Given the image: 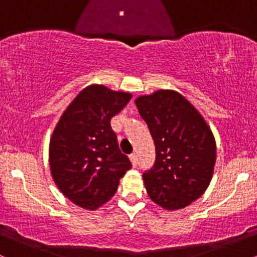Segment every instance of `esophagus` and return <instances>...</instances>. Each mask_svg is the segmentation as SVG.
<instances>
[{"label": "esophagus", "instance_id": "1", "mask_svg": "<svg viewBox=\"0 0 257 257\" xmlns=\"http://www.w3.org/2000/svg\"><path fill=\"white\" fill-rule=\"evenodd\" d=\"M129 158H131L133 166H134V167L137 166V164H138V156H137V153H132V155L129 156Z\"/></svg>", "mask_w": 257, "mask_h": 257}]
</instances>
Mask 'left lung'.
Returning <instances> with one entry per match:
<instances>
[{
	"instance_id": "obj_1",
	"label": "left lung",
	"mask_w": 257,
	"mask_h": 257,
	"mask_svg": "<svg viewBox=\"0 0 257 257\" xmlns=\"http://www.w3.org/2000/svg\"><path fill=\"white\" fill-rule=\"evenodd\" d=\"M156 146L153 167L143 174L156 204L176 210L198 199L213 176L216 144L194 106L174 90H158L135 100Z\"/></svg>"
}]
</instances>
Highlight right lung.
Instances as JSON below:
<instances>
[{
	"instance_id": "add662e5",
	"label": "right lung",
	"mask_w": 257,
	"mask_h": 257,
	"mask_svg": "<svg viewBox=\"0 0 257 257\" xmlns=\"http://www.w3.org/2000/svg\"><path fill=\"white\" fill-rule=\"evenodd\" d=\"M131 99L124 91L89 85L67 106L53 132L52 176L64 196L81 208L95 210L107 202L132 168L110 124Z\"/></svg>"
}]
</instances>
